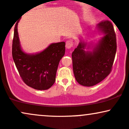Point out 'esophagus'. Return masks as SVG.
I'll list each match as a JSON object with an SVG mask.
<instances>
[{"instance_id":"esophagus-1","label":"esophagus","mask_w":129,"mask_h":129,"mask_svg":"<svg viewBox=\"0 0 129 129\" xmlns=\"http://www.w3.org/2000/svg\"><path fill=\"white\" fill-rule=\"evenodd\" d=\"M73 42L72 41H67L66 44V47L67 49H70L73 46Z\"/></svg>"}]
</instances>
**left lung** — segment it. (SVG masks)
Wrapping results in <instances>:
<instances>
[{"mask_svg":"<svg viewBox=\"0 0 129 129\" xmlns=\"http://www.w3.org/2000/svg\"><path fill=\"white\" fill-rule=\"evenodd\" d=\"M96 29L103 36L96 43H86L80 38L79 45L72 54L75 79L85 87L95 85L110 74L116 51L112 23L109 20L103 21Z\"/></svg>","mask_w":129,"mask_h":129,"instance_id":"8db88e82","label":"left lung"}]
</instances>
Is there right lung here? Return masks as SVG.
I'll return each instance as SVG.
<instances>
[{
    "instance_id": "add662e5",
    "label": "right lung",
    "mask_w": 129,
    "mask_h": 129,
    "mask_svg": "<svg viewBox=\"0 0 129 129\" xmlns=\"http://www.w3.org/2000/svg\"><path fill=\"white\" fill-rule=\"evenodd\" d=\"M14 27L12 55L23 82L36 90L50 88L54 84L59 63L66 51V43H52L41 52L29 54L22 50L17 25Z\"/></svg>"
}]
</instances>
